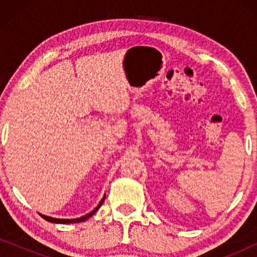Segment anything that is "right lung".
Returning <instances> with one entry per match:
<instances>
[{
    "mask_svg": "<svg viewBox=\"0 0 257 257\" xmlns=\"http://www.w3.org/2000/svg\"><path fill=\"white\" fill-rule=\"evenodd\" d=\"M104 200H105V195H104V198L101 199V201L99 202V205H98L96 208H94L92 212H90L89 214H86V215H84V216H82V217H78V219H56V217H51V216H47V215H43V214H40V215L43 217V219H45L47 221H49V222H52V223H63V224H65V223H77V222H83V221H85V220H87L89 219V217H91L93 215L94 213L97 212L98 209H99V207L103 205V202H104Z\"/></svg>",
    "mask_w": 257,
    "mask_h": 257,
    "instance_id": "obj_1",
    "label": "right lung"
}]
</instances>
